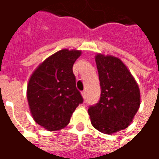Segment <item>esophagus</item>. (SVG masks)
I'll return each instance as SVG.
<instances>
[{
    "mask_svg": "<svg viewBox=\"0 0 159 159\" xmlns=\"http://www.w3.org/2000/svg\"><path fill=\"white\" fill-rule=\"evenodd\" d=\"M81 95H82V97H83V98H84V99L86 98V93L85 92V91H83V92H82Z\"/></svg>",
    "mask_w": 159,
    "mask_h": 159,
    "instance_id": "esophagus-1",
    "label": "esophagus"
}]
</instances>
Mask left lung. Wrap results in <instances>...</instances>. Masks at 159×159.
Wrapping results in <instances>:
<instances>
[{
    "mask_svg": "<svg viewBox=\"0 0 159 159\" xmlns=\"http://www.w3.org/2000/svg\"><path fill=\"white\" fill-rule=\"evenodd\" d=\"M95 61L100 81V98L88 109L91 123L105 134H113L132 123L140 106L139 85L119 58L98 53Z\"/></svg>",
    "mask_w": 159,
    "mask_h": 159,
    "instance_id": "1",
    "label": "left lung"
}]
</instances>
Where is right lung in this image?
Segmentation results:
<instances>
[{
	"instance_id": "obj_1",
	"label": "right lung",
	"mask_w": 159,
	"mask_h": 159,
	"mask_svg": "<svg viewBox=\"0 0 159 159\" xmlns=\"http://www.w3.org/2000/svg\"><path fill=\"white\" fill-rule=\"evenodd\" d=\"M80 55V50L58 51L40 63L29 79L27 98L32 117L48 131L66 127L83 102L73 73V64Z\"/></svg>"
}]
</instances>
